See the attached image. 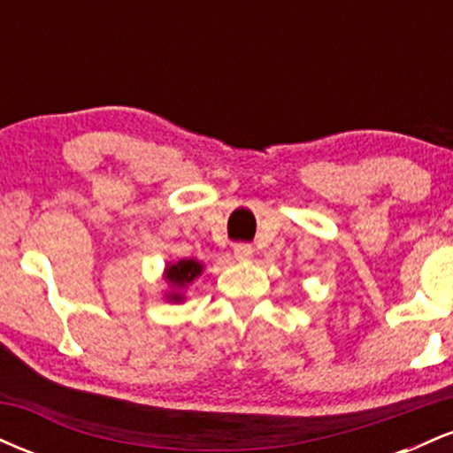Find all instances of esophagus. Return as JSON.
Returning a JSON list of instances; mask_svg holds the SVG:
<instances>
[{
    "label": "esophagus",
    "mask_w": 453,
    "mask_h": 453,
    "mask_svg": "<svg viewBox=\"0 0 453 453\" xmlns=\"http://www.w3.org/2000/svg\"><path fill=\"white\" fill-rule=\"evenodd\" d=\"M251 256H253L251 244H244V242L234 244V257H236L238 262H247V259H251Z\"/></svg>",
    "instance_id": "34e87169"
}]
</instances>
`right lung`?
<instances>
[{
	"mask_svg": "<svg viewBox=\"0 0 453 453\" xmlns=\"http://www.w3.org/2000/svg\"><path fill=\"white\" fill-rule=\"evenodd\" d=\"M202 270H204V266H202L197 259H179L176 264H168L164 274V279L173 285V292L165 294L168 303H183L180 289H185L187 285L194 283V280L202 274Z\"/></svg>",
	"mask_w": 453,
	"mask_h": 453,
	"instance_id": "1",
	"label": "right lung"
}]
</instances>
